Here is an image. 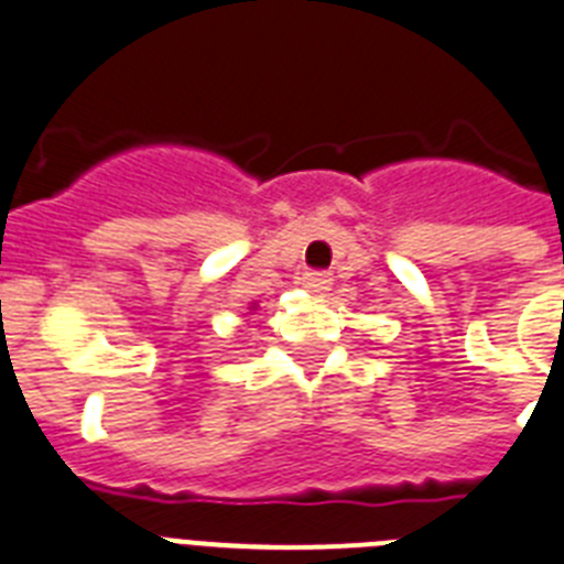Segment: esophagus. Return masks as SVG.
<instances>
[{"label":"esophagus","mask_w":564,"mask_h":564,"mask_svg":"<svg viewBox=\"0 0 564 564\" xmlns=\"http://www.w3.org/2000/svg\"><path fill=\"white\" fill-rule=\"evenodd\" d=\"M329 283H333V278H329L327 272H306L304 274V286L310 292H315V295H324V292L329 290Z\"/></svg>","instance_id":"esophagus-1"}]
</instances>
